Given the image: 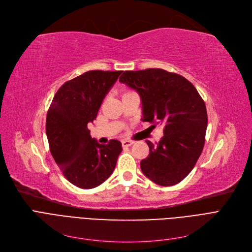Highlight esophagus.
Instances as JSON below:
<instances>
[{
  "mask_svg": "<svg viewBox=\"0 0 252 252\" xmlns=\"http://www.w3.org/2000/svg\"><path fill=\"white\" fill-rule=\"evenodd\" d=\"M122 143H123V146H124V147H129V146H131V145L134 144V141H130V140H124Z\"/></svg>",
  "mask_w": 252,
  "mask_h": 252,
  "instance_id": "34e87169",
  "label": "esophagus"
}]
</instances>
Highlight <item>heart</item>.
I'll list each match as a JSON object with an SVG mask.
<instances>
[{
    "label": "heart",
    "mask_w": 252,
    "mask_h": 252,
    "mask_svg": "<svg viewBox=\"0 0 252 252\" xmlns=\"http://www.w3.org/2000/svg\"><path fill=\"white\" fill-rule=\"evenodd\" d=\"M129 93H131V91H129V90H125V92H124V96H125V95H126V94H129Z\"/></svg>",
    "instance_id": "obj_1"
}]
</instances>
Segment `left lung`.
Wrapping results in <instances>:
<instances>
[{"instance_id":"obj_1","label":"left lung","mask_w":252,"mask_h":252,"mask_svg":"<svg viewBox=\"0 0 252 252\" xmlns=\"http://www.w3.org/2000/svg\"><path fill=\"white\" fill-rule=\"evenodd\" d=\"M119 82L141 96L143 122L164 125L163 137L149 146L143 174L160 186H174L194 168L205 143L207 112L196 88L184 76L161 68L124 71Z\"/></svg>"}]
</instances>
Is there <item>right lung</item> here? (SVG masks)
<instances>
[{
  "label": "right lung",
  "instance_id": "add662e5",
  "mask_svg": "<svg viewBox=\"0 0 252 252\" xmlns=\"http://www.w3.org/2000/svg\"><path fill=\"white\" fill-rule=\"evenodd\" d=\"M121 73L91 70L78 75L59 88L49 107L46 133L50 152L63 176L78 188H95L107 180L123 150L117 140L99 144L88 128Z\"/></svg>",
  "mask_w": 252,
  "mask_h": 252
}]
</instances>
